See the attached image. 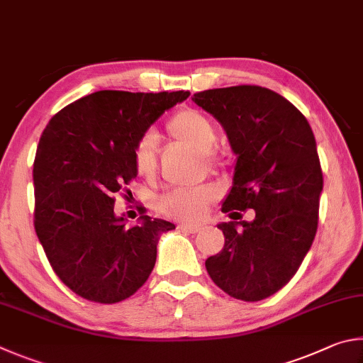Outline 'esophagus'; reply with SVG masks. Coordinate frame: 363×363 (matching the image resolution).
<instances>
[{"label":"esophagus","mask_w":363,"mask_h":363,"mask_svg":"<svg viewBox=\"0 0 363 363\" xmlns=\"http://www.w3.org/2000/svg\"><path fill=\"white\" fill-rule=\"evenodd\" d=\"M178 230L183 233H189V234H196L201 231V226H193V225H178Z\"/></svg>","instance_id":"1"}]
</instances>
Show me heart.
Returning <instances> with one entry per match:
<instances>
[{"mask_svg": "<svg viewBox=\"0 0 363 363\" xmlns=\"http://www.w3.org/2000/svg\"><path fill=\"white\" fill-rule=\"evenodd\" d=\"M169 135L178 143L202 152L208 167H220L221 159L215 155L218 132L211 119L196 110H183L177 113L167 124ZM133 169L137 175L151 180L157 170V137L146 132L138 138L132 152ZM217 199V188L201 185L189 189H175L159 199V211L172 218L194 223L204 218L211 202Z\"/></svg>", "mask_w": 363, "mask_h": 363, "instance_id": "heart-1", "label": "heart"}]
</instances>
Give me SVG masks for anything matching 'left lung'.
<instances>
[{"label":"left lung","mask_w":363,"mask_h":363,"mask_svg":"<svg viewBox=\"0 0 363 363\" xmlns=\"http://www.w3.org/2000/svg\"><path fill=\"white\" fill-rule=\"evenodd\" d=\"M193 101L223 125L238 156L221 206L233 221L218 225L225 245L206 259L207 272L236 300H264L290 282L315 238L323 177L313 129L266 87L208 89ZM249 208L253 222L233 221Z\"/></svg>","instance_id":"8db88e82"}]
</instances>
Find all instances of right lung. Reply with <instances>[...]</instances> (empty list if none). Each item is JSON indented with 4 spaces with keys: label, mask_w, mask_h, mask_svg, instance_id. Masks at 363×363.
I'll list each match as a JSON object with an SVG mask.
<instances>
[{
    "label": "right lung",
    "mask_w": 363,
    "mask_h": 363,
    "mask_svg": "<svg viewBox=\"0 0 363 363\" xmlns=\"http://www.w3.org/2000/svg\"><path fill=\"white\" fill-rule=\"evenodd\" d=\"M189 92L99 91L54 114L33 164L35 231L60 281L89 301L113 304L150 277L170 221L125 226L114 194L137 177L132 152L161 114Z\"/></svg>",
    "instance_id": "obj_1"
}]
</instances>
